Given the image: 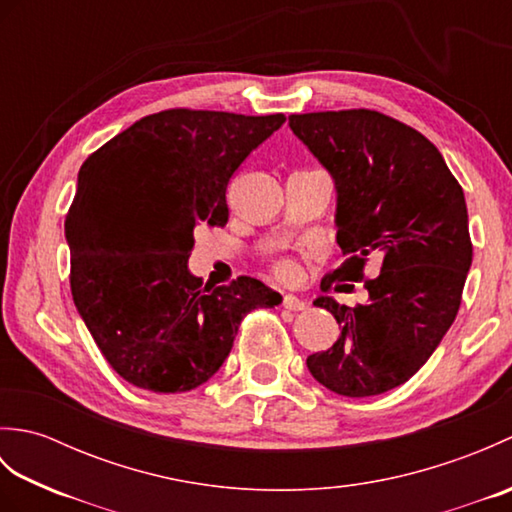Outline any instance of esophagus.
Returning <instances> with one entry per match:
<instances>
[{
  "instance_id": "esophagus-1",
  "label": "esophagus",
  "mask_w": 512,
  "mask_h": 512,
  "mask_svg": "<svg viewBox=\"0 0 512 512\" xmlns=\"http://www.w3.org/2000/svg\"><path fill=\"white\" fill-rule=\"evenodd\" d=\"M281 306H284L286 310H292V312H301V310L308 308V303L299 299V297H295V295H286L284 301H281Z\"/></svg>"
}]
</instances>
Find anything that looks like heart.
I'll return each instance as SVG.
<instances>
[{
    "label": "heart",
    "instance_id": "heart-1",
    "mask_svg": "<svg viewBox=\"0 0 512 512\" xmlns=\"http://www.w3.org/2000/svg\"><path fill=\"white\" fill-rule=\"evenodd\" d=\"M273 273L281 281H290L297 275V264L290 262V259H279V262L273 266Z\"/></svg>",
    "mask_w": 512,
    "mask_h": 512
}]
</instances>
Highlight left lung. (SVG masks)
Listing matches in <instances>:
<instances>
[{"label": "left lung", "mask_w": 512, "mask_h": 512, "mask_svg": "<svg viewBox=\"0 0 512 512\" xmlns=\"http://www.w3.org/2000/svg\"><path fill=\"white\" fill-rule=\"evenodd\" d=\"M288 123L334 178L336 242L347 257L334 277L361 281L369 255L380 259L365 303L314 301L341 334L308 356V369L339 396L385 394L429 361L460 310L473 262L464 191L436 145L391 116L339 110Z\"/></svg>", "instance_id": "obj_1"}]
</instances>
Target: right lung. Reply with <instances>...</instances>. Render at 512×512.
I'll return each mask as SVG.
<instances>
[{
  "instance_id": "1",
  "label": "right lung",
  "mask_w": 512,
  "mask_h": 512,
  "mask_svg": "<svg viewBox=\"0 0 512 512\" xmlns=\"http://www.w3.org/2000/svg\"><path fill=\"white\" fill-rule=\"evenodd\" d=\"M284 123L178 107L140 118L81 165L65 215L72 299L127 383L195 389L222 367L246 314L281 301L253 277L202 288L187 262L195 228L228 222V180Z\"/></svg>"
}]
</instances>
